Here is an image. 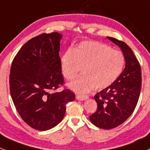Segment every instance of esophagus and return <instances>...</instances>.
Returning <instances> with one entry per match:
<instances>
[{
	"label": "esophagus",
	"mask_w": 150,
	"mask_h": 150,
	"mask_svg": "<svg viewBox=\"0 0 150 150\" xmlns=\"http://www.w3.org/2000/svg\"><path fill=\"white\" fill-rule=\"evenodd\" d=\"M76 98L78 100H85L86 99L88 98V96H86V95H76Z\"/></svg>",
	"instance_id": "obj_1"
}]
</instances>
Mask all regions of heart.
<instances>
[{"label":"heart","mask_w":150,"mask_h":150,"mask_svg":"<svg viewBox=\"0 0 150 150\" xmlns=\"http://www.w3.org/2000/svg\"><path fill=\"white\" fill-rule=\"evenodd\" d=\"M61 73L67 80H73L83 69V76L69 84L78 92L93 89L100 90L115 82L124 69V55L108 45L98 41H83L76 47L63 53Z\"/></svg>","instance_id":"1"}]
</instances>
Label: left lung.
I'll return each mask as SVG.
<instances>
[{
    "label": "left lung",
    "mask_w": 150,
    "mask_h": 150,
    "mask_svg": "<svg viewBox=\"0 0 150 150\" xmlns=\"http://www.w3.org/2000/svg\"><path fill=\"white\" fill-rule=\"evenodd\" d=\"M108 38L121 47L126 66L113 84L94 97L98 108L89 120L103 129H114L129 118L138 103L142 87L141 66L131 47L124 42Z\"/></svg>",
    "instance_id": "1"
}]
</instances>
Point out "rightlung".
<instances>
[{
  "mask_svg": "<svg viewBox=\"0 0 150 150\" xmlns=\"http://www.w3.org/2000/svg\"><path fill=\"white\" fill-rule=\"evenodd\" d=\"M62 35L43 33L21 47L14 57L9 75L10 92L22 120L30 127L46 131L64 118L66 105L75 100L64 84L59 51Z\"/></svg>",
  "mask_w": 150,
  "mask_h": 150,
  "instance_id": "add662e5",
  "label": "right lung"
}]
</instances>
